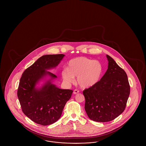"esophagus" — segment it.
<instances>
[{"label":"esophagus","mask_w":146,"mask_h":146,"mask_svg":"<svg viewBox=\"0 0 146 146\" xmlns=\"http://www.w3.org/2000/svg\"><path fill=\"white\" fill-rule=\"evenodd\" d=\"M79 93V90H78V89H75L74 90V92H73V94H78V93Z\"/></svg>","instance_id":"34e87169"}]
</instances>
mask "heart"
I'll list each match as a JSON object with an SVG mask.
<instances>
[{"label":"heart","instance_id":"1","mask_svg":"<svg viewBox=\"0 0 146 146\" xmlns=\"http://www.w3.org/2000/svg\"><path fill=\"white\" fill-rule=\"evenodd\" d=\"M103 66L101 62L88 58L79 57L70 60L67 68L62 71L63 80L67 84L74 81L84 88H87L96 84L101 79Z\"/></svg>","mask_w":146,"mask_h":146}]
</instances>
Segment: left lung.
<instances>
[{
  "label": "left lung",
  "instance_id": "1",
  "mask_svg": "<svg viewBox=\"0 0 146 146\" xmlns=\"http://www.w3.org/2000/svg\"><path fill=\"white\" fill-rule=\"evenodd\" d=\"M108 68L101 80L84 89V109L89 118L97 122H108L124 111L130 93L127 76L115 60L106 55Z\"/></svg>",
  "mask_w": 146,
  "mask_h": 146
}]
</instances>
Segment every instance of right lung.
I'll return each mask as SVG.
<instances>
[{
    "label": "right lung",
    "mask_w": 146,
    "mask_h": 146,
    "mask_svg": "<svg viewBox=\"0 0 146 146\" xmlns=\"http://www.w3.org/2000/svg\"><path fill=\"white\" fill-rule=\"evenodd\" d=\"M63 54H47L39 58L23 72L18 87V98L24 114L37 124L46 126L59 119L73 90L59 88L52 84L57 76L48 70L57 66ZM46 76H50L40 88L35 86Z\"/></svg>",
    "instance_id": "1"
}]
</instances>
